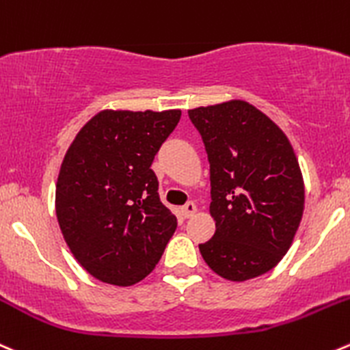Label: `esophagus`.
<instances>
[{
    "mask_svg": "<svg viewBox=\"0 0 350 350\" xmlns=\"http://www.w3.org/2000/svg\"><path fill=\"white\" fill-rule=\"evenodd\" d=\"M181 213H183V217H185V219H189V217H193L196 213V205L193 202H188L181 208Z\"/></svg>",
    "mask_w": 350,
    "mask_h": 350,
    "instance_id": "obj_1",
    "label": "esophagus"
}]
</instances>
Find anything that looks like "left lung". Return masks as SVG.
Instances as JSON below:
<instances>
[{
  "instance_id": "1",
  "label": "left lung",
  "mask_w": 350,
  "mask_h": 350,
  "mask_svg": "<svg viewBox=\"0 0 350 350\" xmlns=\"http://www.w3.org/2000/svg\"><path fill=\"white\" fill-rule=\"evenodd\" d=\"M188 116L205 144L215 220L200 253L222 279L263 275L289 251L303 219L304 181L293 145L246 100L195 107Z\"/></svg>"
}]
</instances>
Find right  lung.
Masks as SVG:
<instances>
[{
	"mask_svg": "<svg viewBox=\"0 0 350 350\" xmlns=\"http://www.w3.org/2000/svg\"><path fill=\"white\" fill-rule=\"evenodd\" d=\"M179 120L181 109H103L64 154L57 224L75 260L100 282L128 287L145 279L178 227L150 165Z\"/></svg>",
	"mask_w": 350,
	"mask_h": 350,
	"instance_id": "obj_1",
	"label": "right lung"
}]
</instances>
